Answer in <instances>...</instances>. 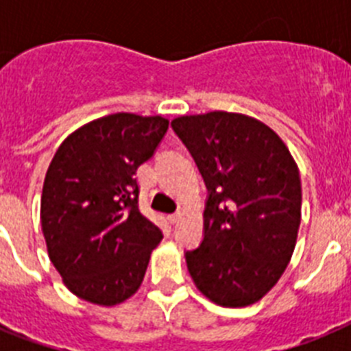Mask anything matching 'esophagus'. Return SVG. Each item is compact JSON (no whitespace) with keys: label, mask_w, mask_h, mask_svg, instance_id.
I'll return each mask as SVG.
<instances>
[{"label":"esophagus","mask_w":351,"mask_h":351,"mask_svg":"<svg viewBox=\"0 0 351 351\" xmlns=\"http://www.w3.org/2000/svg\"><path fill=\"white\" fill-rule=\"evenodd\" d=\"M179 218H181V214L179 213H173V214H169V216H167V219H169L170 225H176V223L179 221Z\"/></svg>","instance_id":"34e87169"}]
</instances>
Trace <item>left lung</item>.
Wrapping results in <instances>:
<instances>
[{
	"mask_svg": "<svg viewBox=\"0 0 351 351\" xmlns=\"http://www.w3.org/2000/svg\"><path fill=\"white\" fill-rule=\"evenodd\" d=\"M207 188L204 239L184 253L207 299L243 308L281 278L300 225L299 169L269 126L232 112L172 121Z\"/></svg>",
	"mask_w": 351,
	"mask_h": 351,
	"instance_id": "8db88e82",
	"label": "left lung"
}]
</instances>
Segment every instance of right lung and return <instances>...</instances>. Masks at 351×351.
I'll list each match as a JSON object with an SVG mask.
<instances>
[{"mask_svg":"<svg viewBox=\"0 0 351 351\" xmlns=\"http://www.w3.org/2000/svg\"><path fill=\"white\" fill-rule=\"evenodd\" d=\"M169 130L160 116L112 114L64 138L43 181L42 230L71 293L100 306L133 295L163 234L138 210L135 172Z\"/></svg>","mask_w":351,"mask_h":351,"instance_id":"obj_1","label":"right lung"}]
</instances>
